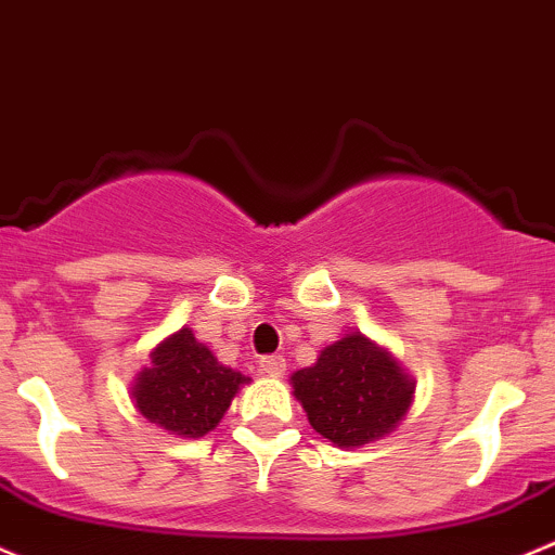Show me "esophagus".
Returning <instances> with one entry per match:
<instances>
[{
  "label": "esophagus",
  "mask_w": 555,
  "mask_h": 555,
  "mask_svg": "<svg viewBox=\"0 0 555 555\" xmlns=\"http://www.w3.org/2000/svg\"><path fill=\"white\" fill-rule=\"evenodd\" d=\"M260 370L266 372V375H271V377H282L284 372H287V359H284V356H262L260 359Z\"/></svg>",
  "instance_id": "34e87169"
}]
</instances>
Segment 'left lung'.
Wrapping results in <instances>:
<instances>
[{"label": "left lung", "mask_w": 555, "mask_h": 555, "mask_svg": "<svg viewBox=\"0 0 555 555\" xmlns=\"http://www.w3.org/2000/svg\"><path fill=\"white\" fill-rule=\"evenodd\" d=\"M295 396L317 434L337 447H361L390 434L406 415L415 383L366 337L326 346L317 364L293 375Z\"/></svg>", "instance_id": "1"}]
</instances>
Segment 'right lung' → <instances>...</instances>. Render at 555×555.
<instances>
[{
    "instance_id": "right-lung-1",
    "label": "right lung",
    "mask_w": 555,
    "mask_h": 555,
    "mask_svg": "<svg viewBox=\"0 0 555 555\" xmlns=\"http://www.w3.org/2000/svg\"><path fill=\"white\" fill-rule=\"evenodd\" d=\"M242 372L218 364L212 351L196 343L194 332L180 330L151 353L140 372L132 399L140 415L175 436L199 439L209 434L247 383Z\"/></svg>"
}]
</instances>
